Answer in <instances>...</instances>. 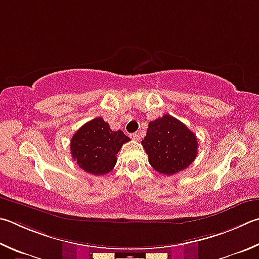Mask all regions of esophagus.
<instances>
[{"label": "esophagus", "mask_w": 259, "mask_h": 259, "mask_svg": "<svg viewBox=\"0 0 259 259\" xmlns=\"http://www.w3.org/2000/svg\"><path fill=\"white\" fill-rule=\"evenodd\" d=\"M130 137L133 138L134 140H136V142H138V140H140V134L139 133H134L130 135Z\"/></svg>", "instance_id": "1"}]
</instances>
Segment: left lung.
Segmentation results:
<instances>
[{
	"label": "left lung",
	"mask_w": 259,
	"mask_h": 259,
	"mask_svg": "<svg viewBox=\"0 0 259 259\" xmlns=\"http://www.w3.org/2000/svg\"><path fill=\"white\" fill-rule=\"evenodd\" d=\"M142 145L152 167L166 176L185 170L198 153L196 135L170 114L149 122Z\"/></svg>",
	"instance_id": "1"
}]
</instances>
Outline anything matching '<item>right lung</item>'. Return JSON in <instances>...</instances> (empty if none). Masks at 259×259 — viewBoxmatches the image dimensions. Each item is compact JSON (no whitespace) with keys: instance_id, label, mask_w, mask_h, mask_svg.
Segmentation results:
<instances>
[{"instance_id":"add662e5","label":"right lung","mask_w":259,"mask_h":259,"mask_svg":"<svg viewBox=\"0 0 259 259\" xmlns=\"http://www.w3.org/2000/svg\"><path fill=\"white\" fill-rule=\"evenodd\" d=\"M129 140L121 130L112 131L103 117H95L72 136L70 150L72 158L83 171L103 176L113 170L116 154Z\"/></svg>"}]
</instances>
